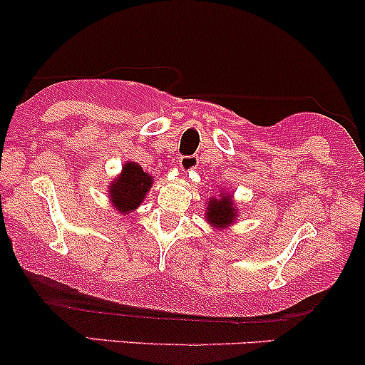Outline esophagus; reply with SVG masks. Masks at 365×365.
Masks as SVG:
<instances>
[{
    "label": "esophagus",
    "instance_id": "1",
    "mask_svg": "<svg viewBox=\"0 0 365 365\" xmlns=\"http://www.w3.org/2000/svg\"><path fill=\"white\" fill-rule=\"evenodd\" d=\"M178 166L182 171H192L197 166V158L195 156H182L178 159Z\"/></svg>",
    "mask_w": 365,
    "mask_h": 365
}]
</instances>
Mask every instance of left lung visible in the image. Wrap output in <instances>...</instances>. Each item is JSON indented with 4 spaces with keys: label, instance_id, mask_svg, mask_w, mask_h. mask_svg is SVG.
I'll return each mask as SVG.
<instances>
[{
    "label": "left lung",
    "instance_id": "1",
    "mask_svg": "<svg viewBox=\"0 0 365 365\" xmlns=\"http://www.w3.org/2000/svg\"><path fill=\"white\" fill-rule=\"evenodd\" d=\"M207 211L204 212L207 223L215 228H228L230 225L235 223L238 209L235 207V202H233V195H230L228 192L221 190L217 197H212L209 199Z\"/></svg>",
    "mask_w": 365,
    "mask_h": 365
}]
</instances>
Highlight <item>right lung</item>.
Masks as SVG:
<instances>
[{
	"mask_svg": "<svg viewBox=\"0 0 365 365\" xmlns=\"http://www.w3.org/2000/svg\"><path fill=\"white\" fill-rule=\"evenodd\" d=\"M150 187H153V177L142 170L139 163L128 161L123 165L118 177L111 182L108 194L116 211L128 215L140 206Z\"/></svg>",
	"mask_w": 365,
	"mask_h": 365,
	"instance_id": "1",
	"label": "right lung"
}]
</instances>
